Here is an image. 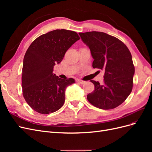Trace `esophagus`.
<instances>
[{
	"label": "esophagus",
	"instance_id": "1",
	"mask_svg": "<svg viewBox=\"0 0 152 152\" xmlns=\"http://www.w3.org/2000/svg\"><path fill=\"white\" fill-rule=\"evenodd\" d=\"M76 82H77V83H79V84H83L85 83L84 81L82 80H79V79L76 80Z\"/></svg>",
	"mask_w": 152,
	"mask_h": 152
}]
</instances>
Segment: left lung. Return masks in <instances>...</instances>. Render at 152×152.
Masks as SVG:
<instances>
[{
	"label": "left lung",
	"instance_id": "1",
	"mask_svg": "<svg viewBox=\"0 0 152 152\" xmlns=\"http://www.w3.org/2000/svg\"><path fill=\"white\" fill-rule=\"evenodd\" d=\"M89 47L93 67L104 71V83L91 80L94 91L87 94L89 102L100 109L110 110L121 104L131 93L134 66L131 54L121 40L104 32L79 33Z\"/></svg>",
	"mask_w": 152,
	"mask_h": 152
}]
</instances>
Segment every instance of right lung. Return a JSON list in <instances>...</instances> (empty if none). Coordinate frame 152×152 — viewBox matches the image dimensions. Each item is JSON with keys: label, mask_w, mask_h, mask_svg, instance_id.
Here are the masks:
<instances>
[{"label": "right lung", "mask_w": 152, "mask_h": 152, "mask_svg": "<svg viewBox=\"0 0 152 152\" xmlns=\"http://www.w3.org/2000/svg\"><path fill=\"white\" fill-rule=\"evenodd\" d=\"M79 39L75 31L55 30L39 36L27 49L22 69L23 94L35 112L49 114L62 107L65 89L75 80L60 79L53 74V68Z\"/></svg>", "instance_id": "right-lung-1"}]
</instances>
